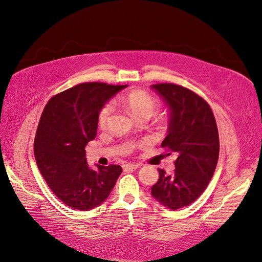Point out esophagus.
I'll use <instances>...</instances> for the list:
<instances>
[{
	"mask_svg": "<svg viewBox=\"0 0 262 262\" xmlns=\"http://www.w3.org/2000/svg\"><path fill=\"white\" fill-rule=\"evenodd\" d=\"M139 167V164H132V163H127L123 165L124 169H137Z\"/></svg>",
	"mask_w": 262,
	"mask_h": 262,
	"instance_id": "obj_1",
	"label": "esophagus"
}]
</instances>
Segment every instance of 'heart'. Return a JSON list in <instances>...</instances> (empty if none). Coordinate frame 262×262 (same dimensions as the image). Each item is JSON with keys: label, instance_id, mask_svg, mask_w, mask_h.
<instances>
[{"label": "heart", "instance_id": "b5f03b06", "mask_svg": "<svg viewBox=\"0 0 262 262\" xmlns=\"http://www.w3.org/2000/svg\"><path fill=\"white\" fill-rule=\"evenodd\" d=\"M120 103L137 119H149L155 115L159 107L158 100L143 90H133L124 94L120 96ZM112 112L113 106L111 103L105 104L99 110L97 122L100 127H104L108 123Z\"/></svg>", "mask_w": 262, "mask_h": 262}]
</instances>
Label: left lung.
I'll use <instances>...</instances> for the list:
<instances>
[{
	"instance_id": "left-lung-1",
	"label": "left lung",
	"mask_w": 262,
	"mask_h": 262,
	"mask_svg": "<svg viewBox=\"0 0 262 262\" xmlns=\"http://www.w3.org/2000/svg\"><path fill=\"white\" fill-rule=\"evenodd\" d=\"M151 87L170 112L168 135L162 147L177 155L171 176L158 169L159 179L151 187V196L176 210L192 204L207 188L218 163L219 134L209 104L198 94L171 83Z\"/></svg>"
}]
</instances>
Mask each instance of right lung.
<instances>
[{
	"label": "right lung",
	"instance_id": "1",
	"mask_svg": "<svg viewBox=\"0 0 262 262\" xmlns=\"http://www.w3.org/2000/svg\"><path fill=\"white\" fill-rule=\"evenodd\" d=\"M124 87L75 85L53 96L39 118L34 139L37 167L54 195L74 209L86 211L102 204L123 171L118 165L91 169L85 147L96 137L99 110Z\"/></svg>",
	"mask_w": 262,
	"mask_h": 262
}]
</instances>
